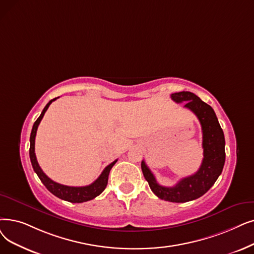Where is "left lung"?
<instances>
[{"label":"left lung","mask_w":254,"mask_h":254,"mask_svg":"<svg viewBox=\"0 0 254 254\" xmlns=\"http://www.w3.org/2000/svg\"><path fill=\"white\" fill-rule=\"evenodd\" d=\"M171 98L179 104L186 102L185 108L191 110L199 120L202 129V163L197 172L182 179L174 187H164L158 184L144 161L141 163V169L151 191L160 199L170 202H187L205 194L221 174L225 163V139L211 106L189 91L172 93Z\"/></svg>","instance_id":"obj_1"}]
</instances>
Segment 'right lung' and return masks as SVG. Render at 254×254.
Wrapping results in <instances>:
<instances>
[{
    "instance_id": "add662e5",
    "label": "right lung",
    "mask_w": 254,
    "mask_h": 254,
    "mask_svg": "<svg viewBox=\"0 0 254 254\" xmlns=\"http://www.w3.org/2000/svg\"><path fill=\"white\" fill-rule=\"evenodd\" d=\"M56 98L50 101L47 106L45 107V109L42 110V112L40 114V116L37 118V120L33 125L32 127V131H31V136H30V160L32 163V166L34 171L36 172V174L38 175V178L40 179V181L42 182V184L47 187V189L54 194L55 196H57L60 199L69 201L72 203H81V202H85L88 200H91L93 198H95L96 196L100 195L107 187L108 184V178H109V173L111 168L114 166L115 163L117 162V160H115L114 162H112L110 165L104 169V171L102 172V174L98 176V179L96 181H94L91 185L89 186H85V187H69V186H64L61 184H58L56 182L52 181L49 176L43 172L40 168V166L38 165L36 156H35V137H36V131L38 128V126L40 124V121L45 115V113L47 112L48 108L50 107V105L56 101Z\"/></svg>"
}]
</instances>
